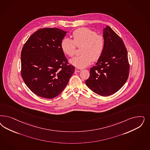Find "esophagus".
I'll return each mask as SVG.
<instances>
[{
  "label": "esophagus",
  "instance_id": "34e87169",
  "mask_svg": "<svg viewBox=\"0 0 150 150\" xmlns=\"http://www.w3.org/2000/svg\"><path fill=\"white\" fill-rule=\"evenodd\" d=\"M82 71V69L81 68H76V69H75V72H81Z\"/></svg>",
  "mask_w": 150,
  "mask_h": 150
}]
</instances>
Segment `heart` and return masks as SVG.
<instances>
[{
    "instance_id": "obj_1",
    "label": "heart",
    "mask_w": 150,
    "mask_h": 150,
    "mask_svg": "<svg viewBox=\"0 0 150 150\" xmlns=\"http://www.w3.org/2000/svg\"><path fill=\"white\" fill-rule=\"evenodd\" d=\"M72 39L64 38L61 43L63 53L69 57H73L77 47H81L79 56L69 61L73 66L78 68L88 66L92 61H97L102 57L105 48V39L103 36L91 29L82 28L76 29L72 34Z\"/></svg>"
}]
</instances>
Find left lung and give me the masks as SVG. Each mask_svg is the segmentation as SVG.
Segmentation results:
<instances>
[{
    "mask_svg": "<svg viewBox=\"0 0 150 150\" xmlns=\"http://www.w3.org/2000/svg\"><path fill=\"white\" fill-rule=\"evenodd\" d=\"M105 48L96 66L91 68L86 81L97 94L109 96L117 92L127 80L130 70L127 51L121 38L109 26L103 30Z\"/></svg>",
    "mask_w": 150,
    "mask_h": 150,
    "instance_id": "obj_1",
    "label": "left lung"
}]
</instances>
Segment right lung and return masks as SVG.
I'll use <instances>...</instances> for the list:
<instances>
[{"label":"right lung","mask_w":150,"mask_h":150,"mask_svg":"<svg viewBox=\"0 0 150 150\" xmlns=\"http://www.w3.org/2000/svg\"><path fill=\"white\" fill-rule=\"evenodd\" d=\"M66 31L39 29L30 36L21 53V75L31 91L39 97H57L67 85L75 68L61 48Z\"/></svg>","instance_id":"add662e5"}]
</instances>
